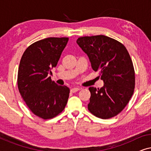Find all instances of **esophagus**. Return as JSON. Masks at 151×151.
I'll list each match as a JSON object with an SVG mask.
<instances>
[{
	"label": "esophagus",
	"instance_id": "1",
	"mask_svg": "<svg viewBox=\"0 0 151 151\" xmlns=\"http://www.w3.org/2000/svg\"><path fill=\"white\" fill-rule=\"evenodd\" d=\"M79 90H80V88L73 87V88H72L71 89V93H76V92H77L78 91H79Z\"/></svg>",
	"mask_w": 151,
	"mask_h": 151
}]
</instances>
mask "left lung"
Returning a JSON list of instances; mask_svg holds the SVG:
<instances>
[{"label": "left lung", "instance_id": "left-lung-1", "mask_svg": "<svg viewBox=\"0 0 151 151\" xmlns=\"http://www.w3.org/2000/svg\"><path fill=\"white\" fill-rule=\"evenodd\" d=\"M76 42L104 82L100 88H88V109L102 119L115 116L127 106L135 88V71L129 52L122 43L104 35L80 37Z\"/></svg>", "mask_w": 151, "mask_h": 151}]
</instances>
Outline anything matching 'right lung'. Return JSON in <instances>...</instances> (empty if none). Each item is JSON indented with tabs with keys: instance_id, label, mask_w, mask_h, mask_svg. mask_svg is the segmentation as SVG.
<instances>
[{
	"instance_id": "add662e5",
	"label": "right lung",
	"mask_w": 151,
	"mask_h": 151,
	"mask_svg": "<svg viewBox=\"0 0 151 151\" xmlns=\"http://www.w3.org/2000/svg\"><path fill=\"white\" fill-rule=\"evenodd\" d=\"M68 38H47L31 45L20 60L18 87L32 112L41 118H53L64 110L69 96L67 86L51 80V69L56 67Z\"/></svg>"
}]
</instances>
